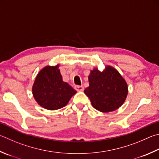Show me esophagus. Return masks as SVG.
I'll return each instance as SVG.
<instances>
[{
	"label": "esophagus",
	"mask_w": 159,
	"mask_h": 159,
	"mask_svg": "<svg viewBox=\"0 0 159 159\" xmlns=\"http://www.w3.org/2000/svg\"><path fill=\"white\" fill-rule=\"evenodd\" d=\"M74 88L78 92H83V89H84V88H83V85H76Z\"/></svg>",
	"instance_id": "1"
}]
</instances>
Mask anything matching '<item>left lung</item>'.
<instances>
[{
	"label": "left lung",
	"instance_id": "1",
	"mask_svg": "<svg viewBox=\"0 0 159 159\" xmlns=\"http://www.w3.org/2000/svg\"><path fill=\"white\" fill-rule=\"evenodd\" d=\"M89 87L84 90L92 106L97 111L109 112L119 108L128 94V85L116 69L106 65L102 71L97 68L90 71Z\"/></svg>",
	"mask_w": 159,
	"mask_h": 159
}]
</instances>
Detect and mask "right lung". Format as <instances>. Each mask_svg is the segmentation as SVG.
Returning <instances> with one entry per match:
<instances>
[{"instance_id": "obj_1", "label": "right lung", "mask_w": 159, "mask_h": 159, "mask_svg": "<svg viewBox=\"0 0 159 159\" xmlns=\"http://www.w3.org/2000/svg\"><path fill=\"white\" fill-rule=\"evenodd\" d=\"M59 65L46 66L37 74L32 92L37 103L49 111L57 110L67 104L76 91L62 80Z\"/></svg>"}]
</instances>
